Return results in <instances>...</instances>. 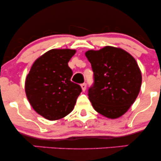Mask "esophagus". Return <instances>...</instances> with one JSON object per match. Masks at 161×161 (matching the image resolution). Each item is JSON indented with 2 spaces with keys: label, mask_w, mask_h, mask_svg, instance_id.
<instances>
[{
  "label": "esophagus",
  "mask_w": 161,
  "mask_h": 161,
  "mask_svg": "<svg viewBox=\"0 0 161 161\" xmlns=\"http://www.w3.org/2000/svg\"><path fill=\"white\" fill-rule=\"evenodd\" d=\"M81 87H82V89L83 92L86 91V83H82V84H81Z\"/></svg>",
  "instance_id": "1"
}]
</instances>
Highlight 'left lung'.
I'll list each match as a JSON object with an SVG mask.
<instances>
[{
  "mask_svg": "<svg viewBox=\"0 0 161 161\" xmlns=\"http://www.w3.org/2000/svg\"><path fill=\"white\" fill-rule=\"evenodd\" d=\"M86 56L94 73L88 92L92 106L106 117H119L139 93L142 74L137 63L124 50L110 46L87 51Z\"/></svg>",
  "mask_w": 161,
  "mask_h": 161,
  "instance_id": "left-lung-1",
  "label": "left lung"
}]
</instances>
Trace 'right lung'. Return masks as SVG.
Returning a JSON list of instances; mask_svg holds the SVG:
<instances>
[{"label":"right lung","mask_w":161,"mask_h":161,"mask_svg":"<svg viewBox=\"0 0 161 161\" xmlns=\"http://www.w3.org/2000/svg\"><path fill=\"white\" fill-rule=\"evenodd\" d=\"M75 50L53 49L35 61L25 79V94L36 111L49 120L69 114L82 92L68 66Z\"/></svg>","instance_id":"1"}]
</instances>
